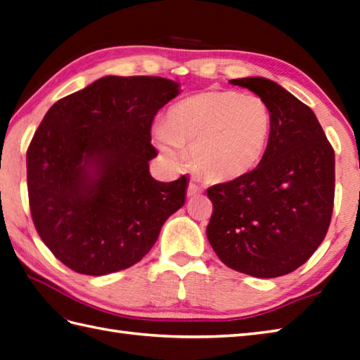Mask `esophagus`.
Here are the masks:
<instances>
[{
    "label": "esophagus",
    "instance_id": "esophagus-1",
    "mask_svg": "<svg viewBox=\"0 0 360 360\" xmlns=\"http://www.w3.org/2000/svg\"><path fill=\"white\" fill-rule=\"evenodd\" d=\"M202 193V188H200L199 186H196L195 182H190L188 187H187V196L191 198V196H198Z\"/></svg>",
    "mask_w": 360,
    "mask_h": 360
}]
</instances>
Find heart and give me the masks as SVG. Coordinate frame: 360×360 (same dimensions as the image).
<instances>
[{
  "label": "heart",
  "instance_id": "heart-1",
  "mask_svg": "<svg viewBox=\"0 0 360 360\" xmlns=\"http://www.w3.org/2000/svg\"><path fill=\"white\" fill-rule=\"evenodd\" d=\"M271 129L270 108L261 96L207 90L174 104L153 141L174 164L190 148L195 169L213 181L245 176L262 161Z\"/></svg>",
  "mask_w": 360,
  "mask_h": 360
}]
</instances>
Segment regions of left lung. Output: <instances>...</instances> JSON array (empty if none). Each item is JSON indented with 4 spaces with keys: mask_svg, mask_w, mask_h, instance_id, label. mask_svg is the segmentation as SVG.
<instances>
[{
    "mask_svg": "<svg viewBox=\"0 0 360 360\" xmlns=\"http://www.w3.org/2000/svg\"><path fill=\"white\" fill-rule=\"evenodd\" d=\"M270 108L262 161L245 176L207 190V238L230 269L279 278L305 264L327 235L334 205V150L308 105L274 81H230Z\"/></svg>",
    "mask_w": 360,
    "mask_h": 360,
    "instance_id": "obj_1",
    "label": "left lung"
}]
</instances>
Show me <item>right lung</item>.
I'll list each match as a JSON object with an SVG mask.
<instances>
[{
  "instance_id": "1",
  "label": "right lung",
  "mask_w": 360,
  "mask_h": 360,
  "mask_svg": "<svg viewBox=\"0 0 360 360\" xmlns=\"http://www.w3.org/2000/svg\"><path fill=\"white\" fill-rule=\"evenodd\" d=\"M179 84L160 77H104L56 101L27 148L33 224L73 271L104 276L135 265L186 202V174L160 182L152 122Z\"/></svg>"
}]
</instances>
